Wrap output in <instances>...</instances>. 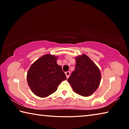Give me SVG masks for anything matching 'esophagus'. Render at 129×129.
Wrapping results in <instances>:
<instances>
[{
  "label": "esophagus",
  "mask_w": 129,
  "mask_h": 129,
  "mask_svg": "<svg viewBox=\"0 0 129 129\" xmlns=\"http://www.w3.org/2000/svg\"><path fill=\"white\" fill-rule=\"evenodd\" d=\"M70 74H71V73H70V72H69V71L66 72H65V75H66L67 78H69V76H70Z\"/></svg>",
  "instance_id": "esophagus-1"
}]
</instances>
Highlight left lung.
Segmentation results:
<instances>
[{
	"instance_id": "8db88e82",
	"label": "left lung",
	"mask_w": 129,
	"mask_h": 129,
	"mask_svg": "<svg viewBox=\"0 0 129 129\" xmlns=\"http://www.w3.org/2000/svg\"><path fill=\"white\" fill-rule=\"evenodd\" d=\"M76 60L75 71L68 81L76 93L88 97L92 94L100 85V69L85 54L77 57Z\"/></svg>"
}]
</instances>
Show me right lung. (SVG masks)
<instances>
[{
    "instance_id": "add662e5",
    "label": "right lung",
    "mask_w": 129,
    "mask_h": 129,
    "mask_svg": "<svg viewBox=\"0 0 129 129\" xmlns=\"http://www.w3.org/2000/svg\"><path fill=\"white\" fill-rule=\"evenodd\" d=\"M57 58L54 55L45 54L34 62L28 70V85L39 97L51 94L62 81L67 80L62 67L56 63Z\"/></svg>"
}]
</instances>
